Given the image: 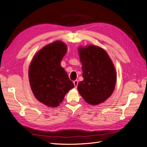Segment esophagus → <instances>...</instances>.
Listing matches in <instances>:
<instances>
[{"mask_svg":"<svg viewBox=\"0 0 147 147\" xmlns=\"http://www.w3.org/2000/svg\"><path fill=\"white\" fill-rule=\"evenodd\" d=\"M74 85H75V88H77V86H78V80H76L74 81Z\"/></svg>","mask_w":147,"mask_h":147,"instance_id":"34e87169","label":"esophagus"}]
</instances>
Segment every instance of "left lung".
<instances>
[{
  "label": "left lung",
  "instance_id": "left-lung-1",
  "mask_svg": "<svg viewBox=\"0 0 147 147\" xmlns=\"http://www.w3.org/2000/svg\"><path fill=\"white\" fill-rule=\"evenodd\" d=\"M83 80L77 89L87 103L97 105L112 95L117 82V74L112 60L99 47L79 48Z\"/></svg>",
  "mask_w": 147,
  "mask_h": 147
}]
</instances>
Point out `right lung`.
I'll return each mask as SVG.
<instances>
[{
    "mask_svg": "<svg viewBox=\"0 0 147 147\" xmlns=\"http://www.w3.org/2000/svg\"><path fill=\"white\" fill-rule=\"evenodd\" d=\"M67 47L56 41L42 48L31 62L29 69L30 85L36 99L48 107H55L63 100L70 89L74 88L61 61Z\"/></svg>",
    "mask_w": 147,
    "mask_h": 147,
    "instance_id": "obj_1",
    "label": "right lung"
}]
</instances>
